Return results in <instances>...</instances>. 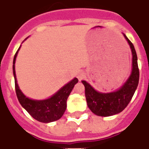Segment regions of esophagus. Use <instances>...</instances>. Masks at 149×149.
<instances>
[{"label": "esophagus", "instance_id": "34e87169", "mask_svg": "<svg viewBox=\"0 0 149 149\" xmlns=\"http://www.w3.org/2000/svg\"><path fill=\"white\" fill-rule=\"evenodd\" d=\"M85 77H86L85 72H83V71H79V72H78V73H77V78L79 79V80L84 79Z\"/></svg>", "mask_w": 149, "mask_h": 149}]
</instances>
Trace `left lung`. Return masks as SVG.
<instances>
[{"label":"left lung","mask_w":149,"mask_h":149,"mask_svg":"<svg viewBox=\"0 0 149 149\" xmlns=\"http://www.w3.org/2000/svg\"><path fill=\"white\" fill-rule=\"evenodd\" d=\"M124 36L129 44L132 52V74L125 84L115 92L104 93L97 92L87 82L82 80L85 86L87 106L96 115L109 117L121 112L129 104L139 85V70L136 51L132 42L125 34Z\"/></svg>","instance_id":"obj_1"}]
</instances>
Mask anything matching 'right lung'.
Wrapping results in <instances>:
<instances>
[{
    "instance_id": "1",
    "label": "right lung",
    "mask_w": 149,
    "mask_h": 149,
    "mask_svg": "<svg viewBox=\"0 0 149 149\" xmlns=\"http://www.w3.org/2000/svg\"><path fill=\"white\" fill-rule=\"evenodd\" d=\"M18 50L15 53L13 60V73L15 77V91L18 101L32 118L40 122L49 123L58 120L62 118L65 112L67 98L74 87L75 84L78 83V79L74 78L49 99L42 100L29 99L23 94L17 84L15 64Z\"/></svg>"
}]
</instances>
